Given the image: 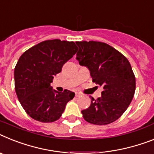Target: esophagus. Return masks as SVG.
Segmentation results:
<instances>
[{
	"mask_svg": "<svg viewBox=\"0 0 154 154\" xmlns=\"http://www.w3.org/2000/svg\"><path fill=\"white\" fill-rule=\"evenodd\" d=\"M80 95H81V94H80L79 92H76V93H75V96H76V97H79Z\"/></svg>",
	"mask_w": 154,
	"mask_h": 154,
	"instance_id": "1",
	"label": "esophagus"
}]
</instances>
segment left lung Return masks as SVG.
<instances>
[{
	"label": "left lung",
	"mask_w": 154,
	"mask_h": 154,
	"mask_svg": "<svg viewBox=\"0 0 154 154\" xmlns=\"http://www.w3.org/2000/svg\"><path fill=\"white\" fill-rule=\"evenodd\" d=\"M77 60L90 71L93 82L103 87L102 96L91 97V105L81 111L88 123L110 124L127 109L135 91V77L131 64L121 52L99 41H77Z\"/></svg>",
	"instance_id": "8db88e82"
}]
</instances>
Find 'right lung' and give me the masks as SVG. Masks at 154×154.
I'll use <instances>...</instances> for the list:
<instances>
[{"mask_svg": "<svg viewBox=\"0 0 154 154\" xmlns=\"http://www.w3.org/2000/svg\"><path fill=\"white\" fill-rule=\"evenodd\" d=\"M73 41L48 40L28 49L19 59L14 71L19 101L29 117L48 123L59 119L75 93L59 92L51 83L63 66L77 52Z\"/></svg>", "mask_w": 154, "mask_h": 154, "instance_id": "right-lung-1", "label": "right lung"}]
</instances>
